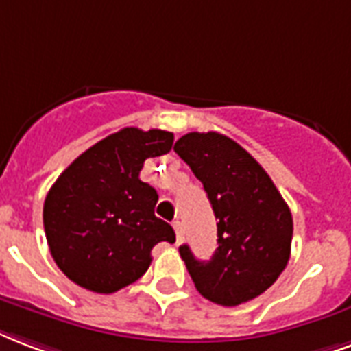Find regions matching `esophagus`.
Masks as SVG:
<instances>
[{
    "instance_id": "esophagus-1",
    "label": "esophagus",
    "mask_w": 351,
    "mask_h": 351,
    "mask_svg": "<svg viewBox=\"0 0 351 351\" xmlns=\"http://www.w3.org/2000/svg\"><path fill=\"white\" fill-rule=\"evenodd\" d=\"M173 229H176V242H181L183 241V237H185V229H183V223L179 222V220H176L173 222Z\"/></svg>"
}]
</instances>
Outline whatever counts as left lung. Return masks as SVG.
I'll list each match as a JSON object with an SVG mask.
<instances>
[{
    "mask_svg": "<svg viewBox=\"0 0 351 351\" xmlns=\"http://www.w3.org/2000/svg\"><path fill=\"white\" fill-rule=\"evenodd\" d=\"M173 152L204 183L218 220L210 261H197L186 244L179 247L197 292L226 307L254 300L276 283L291 257L289 205L263 166L229 136L186 133Z\"/></svg>",
    "mask_w": 351,
    "mask_h": 351,
    "instance_id": "left-lung-1",
    "label": "left lung"
}]
</instances>
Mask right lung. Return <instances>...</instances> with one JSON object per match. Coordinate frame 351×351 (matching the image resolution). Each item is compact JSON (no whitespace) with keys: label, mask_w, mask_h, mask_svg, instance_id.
<instances>
[{"label":"right lung","mask_w":351,"mask_h":351,"mask_svg":"<svg viewBox=\"0 0 351 351\" xmlns=\"http://www.w3.org/2000/svg\"><path fill=\"white\" fill-rule=\"evenodd\" d=\"M172 144L168 131L123 128L57 178L44 202V231L66 278L110 294L146 274L155 244L176 242L172 226L155 216L159 194L138 178L144 160Z\"/></svg>","instance_id":"right-lung-1"}]
</instances>
